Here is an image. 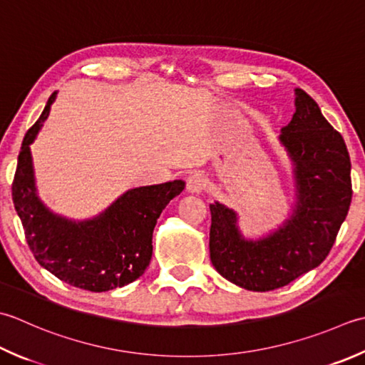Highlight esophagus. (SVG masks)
Returning a JSON list of instances; mask_svg holds the SVG:
<instances>
[{"instance_id":"obj_1","label":"esophagus","mask_w":365,"mask_h":365,"mask_svg":"<svg viewBox=\"0 0 365 365\" xmlns=\"http://www.w3.org/2000/svg\"><path fill=\"white\" fill-rule=\"evenodd\" d=\"M207 187V178L201 173H195L191 174L187 178V190L190 192H201Z\"/></svg>"}]
</instances>
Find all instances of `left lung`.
<instances>
[{
    "label": "left lung",
    "mask_w": 365,
    "mask_h": 365,
    "mask_svg": "<svg viewBox=\"0 0 365 365\" xmlns=\"http://www.w3.org/2000/svg\"><path fill=\"white\" fill-rule=\"evenodd\" d=\"M294 161L297 205L287 225L258 242L240 237L235 213L210 204V259L226 280L272 291L318 267L334 245L351 204V161L341 134L315 99L296 90V112L280 135Z\"/></svg>",
    "instance_id": "1"
}]
</instances>
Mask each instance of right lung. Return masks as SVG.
Returning <instances> with one entry per match:
<instances>
[{"label":"right lung","instance_id":"1","mask_svg":"<svg viewBox=\"0 0 365 365\" xmlns=\"http://www.w3.org/2000/svg\"><path fill=\"white\" fill-rule=\"evenodd\" d=\"M56 93L26 131L12 182V201L31 253L42 267L76 288L103 292L121 288L145 272L152 235L164 207L180 195L174 180L126 191L101 215L74 223L48 212L34 188L30 144L48 117Z\"/></svg>","mask_w":365,"mask_h":365}]
</instances>
